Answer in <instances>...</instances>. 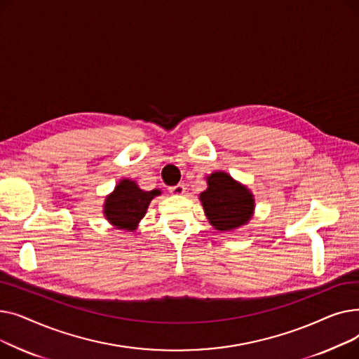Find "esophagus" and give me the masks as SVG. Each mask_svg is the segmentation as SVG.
I'll use <instances>...</instances> for the list:
<instances>
[{"instance_id": "obj_1", "label": "esophagus", "mask_w": 359, "mask_h": 359, "mask_svg": "<svg viewBox=\"0 0 359 359\" xmlns=\"http://www.w3.org/2000/svg\"><path fill=\"white\" fill-rule=\"evenodd\" d=\"M186 192L184 184H176L173 187H170V194L172 195H183Z\"/></svg>"}]
</instances>
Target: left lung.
<instances>
[{
    "label": "left lung",
    "mask_w": 359,
    "mask_h": 359,
    "mask_svg": "<svg viewBox=\"0 0 359 359\" xmlns=\"http://www.w3.org/2000/svg\"><path fill=\"white\" fill-rule=\"evenodd\" d=\"M206 191L199 195L203 212L212 227L221 233L234 231L249 224L255 214V195L246 184L225 172L206 176Z\"/></svg>",
    "instance_id": "8db88e82"
}]
</instances>
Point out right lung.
<instances>
[{"label":"right lung","mask_w":359,"mask_h":359,"mask_svg":"<svg viewBox=\"0 0 359 359\" xmlns=\"http://www.w3.org/2000/svg\"><path fill=\"white\" fill-rule=\"evenodd\" d=\"M158 195H161L160 189L142 191L135 180L122 179L113 192L106 196L103 215L111 227L135 231L145 217L151 201Z\"/></svg>","instance_id":"obj_1"}]
</instances>
